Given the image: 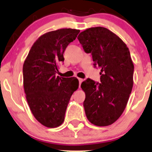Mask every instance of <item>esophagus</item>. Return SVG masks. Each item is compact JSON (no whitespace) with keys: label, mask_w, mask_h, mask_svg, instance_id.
<instances>
[{"label":"esophagus","mask_w":152,"mask_h":152,"mask_svg":"<svg viewBox=\"0 0 152 152\" xmlns=\"http://www.w3.org/2000/svg\"><path fill=\"white\" fill-rule=\"evenodd\" d=\"M78 81H79V84H81V83H82V81H83V79L81 78H78Z\"/></svg>","instance_id":"1"}]
</instances>
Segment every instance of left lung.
Returning <instances> with one entry per match:
<instances>
[{"label":"left lung","instance_id":"1","mask_svg":"<svg viewBox=\"0 0 152 152\" xmlns=\"http://www.w3.org/2000/svg\"><path fill=\"white\" fill-rule=\"evenodd\" d=\"M78 39L94 66L101 69V83L87 78L81 83L88 120L94 125L112 124L123 114L134 84V64L126 44L117 35L104 27L82 31Z\"/></svg>","mask_w":152,"mask_h":152}]
</instances>
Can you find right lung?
<instances>
[{
	"label": "right lung",
	"mask_w": 152,
	"mask_h": 152,
	"mask_svg": "<svg viewBox=\"0 0 152 152\" xmlns=\"http://www.w3.org/2000/svg\"><path fill=\"white\" fill-rule=\"evenodd\" d=\"M79 32L62 28L43 34L33 44L24 61L26 100L35 118L48 128L62 124L71 96L78 88L76 77H60L56 74L64 61L66 48Z\"/></svg>",
	"instance_id": "obj_1"
}]
</instances>
